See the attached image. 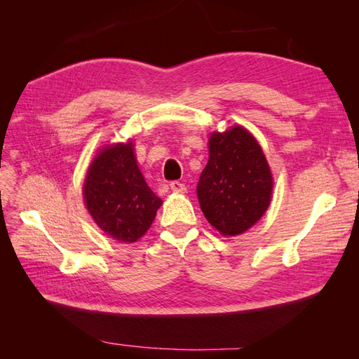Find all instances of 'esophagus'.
<instances>
[{
	"label": "esophagus",
	"instance_id": "34e87169",
	"mask_svg": "<svg viewBox=\"0 0 359 359\" xmlns=\"http://www.w3.org/2000/svg\"><path fill=\"white\" fill-rule=\"evenodd\" d=\"M170 190L172 191H177V193H182V191H186V186H184L182 182H180V181H172L170 184Z\"/></svg>",
	"mask_w": 359,
	"mask_h": 359
}]
</instances>
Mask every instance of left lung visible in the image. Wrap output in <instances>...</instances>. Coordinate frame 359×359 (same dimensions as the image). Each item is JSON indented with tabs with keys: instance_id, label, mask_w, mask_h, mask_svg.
<instances>
[{
	"instance_id": "1",
	"label": "left lung",
	"mask_w": 359,
	"mask_h": 359,
	"mask_svg": "<svg viewBox=\"0 0 359 359\" xmlns=\"http://www.w3.org/2000/svg\"><path fill=\"white\" fill-rule=\"evenodd\" d=\"M196 191L206 220L223 235H240L264 215L273 177L262 148L245 128L210 137V158Z\"/></svg>"
}]
</instances>
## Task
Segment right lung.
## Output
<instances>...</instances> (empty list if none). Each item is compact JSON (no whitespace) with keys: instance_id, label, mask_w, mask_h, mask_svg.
Masks as SVG:
<instances>
[{"instance_id":"add662e5","label":"right lung","mask_w":359,"mask_h":359,"mask_svg":"<svg viewBox=\"0 0 359 359\" xmlns=\"http://www.w3.org/2000/svg\"><path fill=\"white\" fill-rule=\"evenodd\" d=\"M85 205L100 229L119 243H135L153 223L161 199L140 173L132 142L104 147L86 172Z\"/></svg>"}]
</instances>
